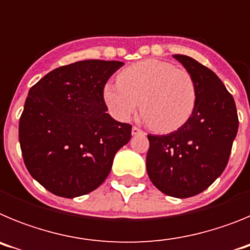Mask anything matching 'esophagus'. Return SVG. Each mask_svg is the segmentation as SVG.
<instances>
[{"label": "esophagus", "mask_w": 250, "mask_h": 250, "mask_svg": "<svg viewBox=\"0 0 250 250\" xmlns=\"http://www.w3.org/2000/svg\"><path fill=\"white\" fill-rule=\"evenodd\" d=\"M141 132H143V130H141L140 127L132 126V129H131V134H132V135H138V134H141Z\"/></svg>", "instance_id": "esophagus-1"}]
</instances>
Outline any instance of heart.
<instances>
[{"label":"heart","mask_w":250,"mask_h":250,"mask_svg":"<svg viewBox=\"0 0 250 250\" xmlns=\"http://www.w3.org/2000/svg\"><path fill=\"white\" fill-rule=\"evenodd\" d=\"M104 101L119 120H129L140 106L151 129L169 132L183 126L193 114L196 86L184 68L147 59L124 68L116 83H106Z\"/></svg>","instance_id":"heart-1"}]
</instances>
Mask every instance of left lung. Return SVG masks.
<instances>
[{"label":"left lung","instance_id":"1","mask_svg":"<svg viewBox=\"0 0 250 250\" xmlns=\"http://www.w3.org/2000/svg\"><path fill=\"white\" fill-rule=\"evenodd\" d=\"M174 57L195 81V109L176 131L147 135L146 170L161 193L183 199L204 191L222 175L239 120L233 96L210 68L185 55Z\"/></svg>","mask_w":250,"mask_h":250}]
</instances>
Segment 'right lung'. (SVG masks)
Returning <instances> with one entry per match:
<instances>
[{
    "mask_svg": "<svg viewBox=\"0 0 250 250\" xmlns=\"http://www.w3.org/2000/svg\"><path fill=\"white\" fill-rule=\"evenodd\" d=\"M120 61L85 60L61 66L28 91L19 124L28 173L55 195L75 198L100 187L112 160L131 138V125L114 120L104 87Z\"/></svg>",
    "mask_w": 250,
    "mask_h": 250,
    "instance_id": "1",
    "label": "right lung"
}]
</instances>
